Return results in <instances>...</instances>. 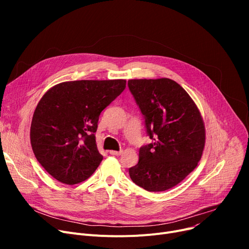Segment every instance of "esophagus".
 Listing matches in <instances>:
<instances>
[{
  "instance_id": "obj_1",
  "label": "esophagus",
  "mask_w": 249,
  "mask_h": 249,
  "mask_svg": "<svg viewBox=\"0 0 249 249\" xmlns=\"http://www.w3.org/2000/svg\"><path fill=\"white\" fill-rule=\"evenodd\" d=\"M122 153V150L119 151H116V150H110V154L112 155H120Z\"/></svg>"
}]
</instances>
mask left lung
Wrapping results in <instances>:
<instances>
[{
    "instance_id": "8db88e82",
    "label": "left lung",
    "mask_w": 249,
    "mask_h": 249,
    "mask_svg": "<svg viewBox=\"0 0 249 249\" xmlns=\"http://www.w3.org/2000/svg\"><path fill=\"white\" fill-rule=\"evenodd\" d=\"M128 87L152 143L140 147L129 168L134 184L148 192L174 188L200 161L206 140L201 113L193 99L171 78L129 80Z\"/></svg>"
}]
</instances>
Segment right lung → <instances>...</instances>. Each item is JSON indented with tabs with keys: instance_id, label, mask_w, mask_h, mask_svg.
I'll use <instances>...</instances> for the list:
<instances>
[{
	"instance_id": "right-lung-1",
	"label": "right lung",
	"mask_w": 249,
	"mask_h": 249,
	"mask_svg": "<svg viewBox=\"0 0 249 249\" xmlns=\"http://www.w3.org/2000/svg\"><path fill=\"white\" fill-rule=\"evenodd\" d=\"M125 88V80H83L60 83L43 95L33 114L30 141L50 176L75 185L94 174L103 160L95 136L99 116Z\"/></svg>"
}]
</instances>
